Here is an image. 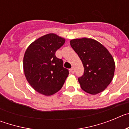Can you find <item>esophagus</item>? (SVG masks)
I'll return each mask as SVG.
<instances>
[{"label": "esophagus", "mask_w": 129, "mask_h": 129, "mask_svg": "<svg viewBox=\"0 0 129 129\" xmlns=\"http://www.w3.org/2000/svg\"><path fill=\"white\" fill-rule=\"evenodd\" d=\"M70 72L72 73V74H74V73L75 72L74 68H72L71 69H70Z\"/></svg>", "instance_id": "esophagus-1"}]
</instances>
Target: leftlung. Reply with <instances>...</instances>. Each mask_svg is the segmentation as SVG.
I'll use <instances>...</instances> for the list:
<instances>
[{
  "label": "left lung",
  "instance_id": "1",
  "mask_svg": "<svg viewBox=\"0 0 129 129\" xmlns=\"http://www.w3.org/2000/svg\"><path fill=\"white\" fill-rule=\"evenodd\" d=\"M82 61L85 72L78 81L82 90L92 95L103 92L114 77L115 62L109 51L96 40L83 37L70 41Z\"/></svg>",
  "mask_w": 129,
  "mask_h": 129
}]
</instances>
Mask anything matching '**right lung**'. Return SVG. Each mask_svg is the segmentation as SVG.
Returning <instances> with one entry per match:
<instances>
[{
	"instance_id": "right-lung-1",
	"label": "right lung",
	"mask_w": 129,
	"mask_h": 129,
	"mask_svg": "<svg viewBox=\"0 0 129 129\" xmlns=\"http://www.w3.org/2000/svg\"><path fill=\"white\" fill-rule=\"evenodd\" d=\"M65 39L55 34L44 35L29 45L23 58L24 76L30 86L39 94L52 95L61 89L69 72L55 52Z\"/></svg>"
}]
</instances>
